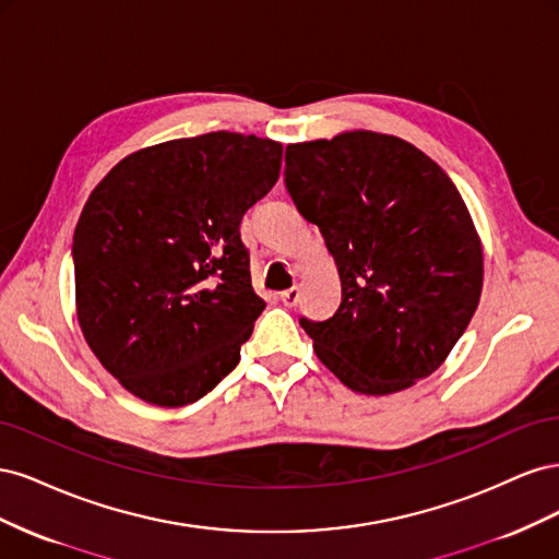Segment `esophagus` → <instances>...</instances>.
I'll return each mask as SVG.
<instances>
[{
  "label": "esophagus",
  "mask_w": 559,
  "mask_h": 559,
  "mask_svg": "<svg viewBox=\"0 0 559 559\" xmlns=\"http://www.w3.org/2000/svg\"><path fill=\"white\" fill-rule=\"evenodd\" d=\"M280 298H282V302H284L286 308H296L298 306V298H300V289H298V286H292V289L282 292Z\"/></svg>",
  "instance_id": "obj_1"
}]
</instances>
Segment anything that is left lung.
<instances>
[{
    "label": "left lung",
    "instance_id": "left-lung-1",
    "mask_svg": "<svg viewBox=\"0 0 559 559\" xmlns=\"http://www.w3.org/2000/svg\"><path fill=\"white\" fill-rule=\"evenodd\" d=\"M286 189L343 282L333 317H300L321 364L368 396L429 378L483 292L480 240L452 179L413 144L359 130L286 146Z\"/></svg>",
    "mask_w": 559,
    "mask_h": 559
}]
</instances>
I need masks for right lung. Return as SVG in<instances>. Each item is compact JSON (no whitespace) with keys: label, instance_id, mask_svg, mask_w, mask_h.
Here are the masks:
<instances>
[{"label":"right lung","instance_id":"right-lung-1","mask_svg":"<svg viewBox=\"0 0 559 559\" xmlns=\"http://www.w3.org/2000/svg\"><path fill=\"white\" fill-rule=\"evenodd\" d=\"M280 170L282 144L218 130L142 148L95 186L72 245L79 324L130 394L177 408L238 366L265 308L240 224Z\"/></svg>","mask_w":559,"mask_h":559}]
</instances>
